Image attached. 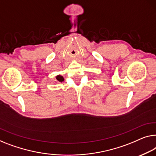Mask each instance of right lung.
<instances>
[{"mask_svg": "<svg viewBox=\"0 0 156 156\" xmlns=\"http://www.w3.org/2000/svg\"><path fill=\"white\" fill-rule=\"evenodd\" d=\"M56 79H57V81H59V82H62V81L64 80V78L62 77V76H60V75L57 76V77H56Z\"/></svg>", "mask_w": 156, "mask_h": 156, "instance_id": "1", "label": "right lung"}]
</instances>
